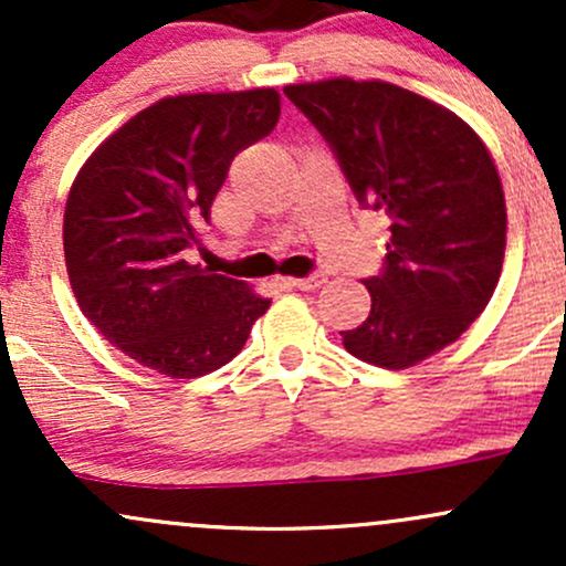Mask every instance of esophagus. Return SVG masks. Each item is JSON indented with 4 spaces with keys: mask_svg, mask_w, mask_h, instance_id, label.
Masks as SVG:
<instances>
[{
    "mask_svg": "<svg viewBox=\"0 0 566 566\" xmlns=\"http://www.w3.org/2000/svg\"><path fill=\"white\" fill-rule=\"evenodd\" d=\"M324 282H327V279H324V274H311V276H301V279H287L290 287H295V290H316V287H322Z\"/></svg>",
    "mask_w": 566,
    "mask_h": 566,
    "instance_id": "34e87169",
    "label": "esophagus"
}]
</instances>
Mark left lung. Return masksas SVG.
Instances as JSON below:
<instances>
[{
	"mask_svg": "<svg viewBox=\"0 0 566 566\" xmlns=\"http://www.w3.org/2000/svg\"><path fill=\"white\" fill-rule=\"evenodd\" d=\"M284 95L335 151L356 199L391 220L373 308L343 346L405 369L458 340L497 287L505 197L495 161L450 108L391 82L287 84Z\"/></svg>",
	"mask_w": 566,
	"mask_h": 566,
	"instance_id": "1",
	"label": "left lung"
}]
</instances>
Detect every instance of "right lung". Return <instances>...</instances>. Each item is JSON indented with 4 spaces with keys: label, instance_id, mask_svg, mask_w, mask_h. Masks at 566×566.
Wrapping results in <instances>:
<instances>
[{
    "label": "right lung",
    "instance_id": "right-lung-1",
    "mask_svg": "<svg viewBox=\"0 0 566 566\" xmlns=\"http://www.w3.org/2000/svg\"><path fill=\"white\" fill-rule=\"evenodd\" d=\"M274 87L161 97L84 161L63 212L82 314L129 359L167 378L229 365L271 301L184 261L233 157L279 122Z\"/></svg>",
    "mask_w": 566,
    "mask_h": 566
}]
</instances>
